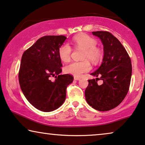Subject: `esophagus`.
I'll use <instances>...</instances> for the list:
<instances>
[{
	"label": "esophagus",
	"mask_w": 145,
	"mask_h": 145,
	"mask_svg": "<svg viewBox=\"0 0 145 145\" xmlns=\"http://www.w3.org/2000/svg\"><path fill=\"white\" fill-rule=\"evenodd\" d=\"M74 78L75 80H80V78H78V77H76V76H74Z\"/></svg>",
	"instance_id": "esophagus-1"
}]
</instances>
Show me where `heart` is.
<instances>
[{
    "label": "heart",
    "instance_id": "heart-1",
    "mask_svg": "<svg viewBox=\"0 0 145 145\" xmlns=\"http://www.w3.org/2000/svg\"><path fill=\"white\" fill-rule=\"evenodd\" d=\"M72 42L76 48H82L83 59H88L93 63H97L101 59L102 52L100 49L96 47L97 41L93 38L86 34H80L73 38ZM71 49L68 44L64 43L58 49V56L61 61L67 62L71 57ZM91 65L88 60L82 61H74L64 67V71L67 74L76 77L81 76L84 73L90 70Z\"/></svg>",
    "mask_w": 145,
    "mask_h": 145
}]
</instances>
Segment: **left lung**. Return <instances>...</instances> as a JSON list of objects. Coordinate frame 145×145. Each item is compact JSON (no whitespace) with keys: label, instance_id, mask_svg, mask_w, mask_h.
<instances>
[{"label":"left lung","instance_id":"left-lung-1","mask_svg":"<svg viewBox=\"0 0 145 145\" xmlns=\"http://www.w3.org/2000/svg\"><path fill=\"white\" fill-rule=\"evenodd\" d=\"M103 45V62L95 71L91 74L99 78L89 80L85 91L86 101L97 111H106L118 106L128 93L130 86L132 65L125 48L113 34L106 31L93 32ZM103 80L99 86L97 80Z\"/></svg>","mask_w":145,"mask_h":145}]
</instances>
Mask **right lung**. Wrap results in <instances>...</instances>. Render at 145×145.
Listing matches in <instances>:
<instances>
[{"label":"right lung","instance_id":"obj_1","mask_svg":"<svg viewBox=\"0 0 145 145\" xmlns=\"http://www.w3.org/2000/svg\"><path fill=\"white\" fill-rule=\"evenodd\" d=\"M64 36H45L22 54L18 74L21 90L31 105L44 112L57 109L66 97V88L74 78L62 71L58 49ZM55 76L54 81L51 78Z\"/></svg>","mask_w":145,"mask_h":145}]
</instances>
